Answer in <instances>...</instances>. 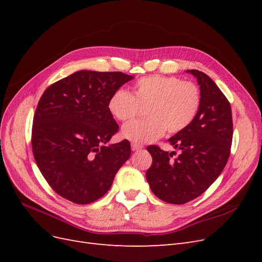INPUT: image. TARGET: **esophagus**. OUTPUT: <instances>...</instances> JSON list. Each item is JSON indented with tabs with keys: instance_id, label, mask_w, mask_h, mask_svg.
<instances>
[{
	"instance_id": "34e87169",
	"label": "esophagus",
	"mask_w": 262,
	"mask_h": 262,
	"mask_svg": "<svg viewBox=\"0 0 262 262\" xmlns=\"http://www.w3.org/2000/svg\"><path fill=\"white\" fill-rule=\"evenodd\" d=\"M141 148H143V145L138 144V143H131V149L132 150H138V149H141Z\"/></svg>"
}]
</instances>
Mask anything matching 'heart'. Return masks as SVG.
<instances>
[{
	"instance_id": "b5f03b06",
	"label": "heart",
	"mask_w": 262,
	"mask_h": 262,
	"mask_svg": "<svg viewBox=\"0 0 262 262\" xmlns=\"http://www.w3.org/2000/svg\"><path fill=\"white\" fill-rule=\"evenodd\" d=\"M199 86L176 76L149 75L140 78L132 87V94L117 90L108 100V109L119 121H129L146 107L142 120L125 124L122 138L133 143H148L161 138L167 129L175 134L192 123L201 107Z\"/></svg>"
}]
</instances>
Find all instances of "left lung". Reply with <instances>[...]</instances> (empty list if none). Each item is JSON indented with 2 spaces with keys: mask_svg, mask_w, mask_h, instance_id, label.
Instances as JSON below:
<instances>
[{
  "mask_svg": "<svg viewBox=\"0 0 262 262\" xmlns=\"http://www.w3.org/2000/svg\"><path fill=\"white\" fill-rule=\"evenodd\" d=\"M200 85L201 107L192 123L168 141L179 150L172 154L149 145L153 162L146 179L153 193L171 204H184L201 195L224 169L231 154L233 119L231 104L203 72L189 70Z\"/></svg>",
  "mask_w": 262,
  "mask_h": 262,
  "instance_id": "1",
  "label": "left lung"
}]
</instances>
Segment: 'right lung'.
Returning a JSON list of instances; mask_svg holds the SVG:
<instances>
[{"label":"right lung","instance_id":"1","mask_svg":"<svg viewBox=\"0 0 262 262\" xmlns=\"http://www.w3.org/2000/svg\"><path fill=\"white\" fill-rule=\"evenodd\" d=\"M132 78L122 72L78 71L42 94L31 147L42 176L64 199L76 204L98 200L130 157L128 140L107 144L119 130L108 100Z\"/></svg>","mask_w":262,"mask_h":262}]
</instances>
